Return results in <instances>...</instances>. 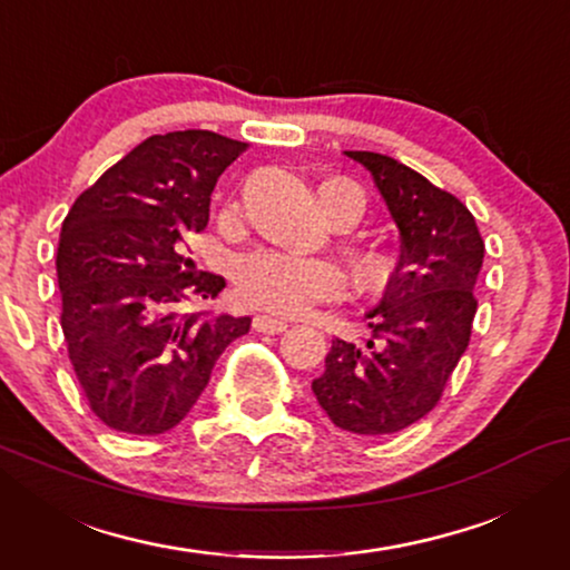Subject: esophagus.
<instances>
[{
    "label": "esophagus",
    "instance_id": "obj_1",
    "mask_svg": "<svg viewBox=\"0 0 570 570\" xmlns=\"http://www.w3.org/2000/svg\"><path fill=\"white\" fill-rule=\"evenodd\" d=\"M254 330L262 332V334H279V332L287 330V322H285V318H277V316L259 314V316H254Z\"/></svg>",
    "mask_w": 570,
    "mask_h": 570
}]
</instances>
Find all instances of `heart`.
Instances as JSON below:
<instances>
[{
	"label": "heart",
	"mask_w": 570,
	"mask_h": 570,
	"mask_svg": "<svg viewBox=\"0 0 570 570\" xmlns=\"http://www.w3.org/2000/svg\"><path fill=\"white\" fill-rule=\"evenodd\" d=\"M318 197L332 220L355 223L363 215V191L345 178L324 181ZM357 267L371 285H381L392 272V259L379 248H363L357 256ZM233 291L246 306L279 316H295L314 303L342 298L347 291V275L340 264L330 259L259 248V252L240 256L236 275H233Z\"/></svg>",
	"instance_id": "heart-1"
}]
</instances>
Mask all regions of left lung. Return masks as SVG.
Here are the masks:
<instances>
[{
    "mask_svg": "<svg viewBox=\"0 0 570 570\" xmlns=\"http://www.w3.org/2000/svg\"><path fill=\"white\" fill-rule=\"evenodd\" d=\"M371 170L400 228V262L368 314L363 347L332 340L314 379L318 404L342 431L389 435L425 417L470 345L485 240L470 209L389 155L350 150Z\"/></svg>",
    "mask_w": 570,
    "mask_h": 570,
    "instance_id": "1",
    "label": "left lung"
}]
</instances>
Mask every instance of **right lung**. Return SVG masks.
I'll use <instances>...</instances> for the list:
<instances>
[{
	"instance_id": "add662e5",
	"label": "right lung",
	"mask_w": 570,
	"mask_h": 570,
	"mask_svg": "<svg viewBox=\"0 0 570 570\" xmlns=\"http://www.w3.org/2000/svg\"><path fill=\"white\" fill-rule=\"evenodd\" d=\"M244 142L215 131L153 135L75 199L57 248L61 330L100 423L158 435L189 415L248 316L189 311L225 287L197 272L186 240Z\"/></svg>"
}]
</instances>
